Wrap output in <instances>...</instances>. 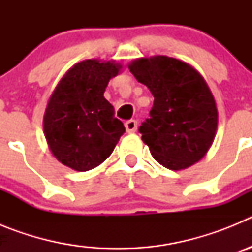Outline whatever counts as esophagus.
Listing matches in <instances>:
<instances>
[{
  "label": "esophagus",
  "mask_w": 252,
  "mask_h": 252,
  "mask_svg": "<svg viewBox=\"0 0 252 252\" xmlns=\"http://www.w3.org/2000/svg\"><path fill=\"white\" fill-rule=\"evenodd\" d=\"M125 127H126L127 132H135L137 130V122L135 120H130L125 124Z\"/></svg>",
  "instance_id": "34e87169"
}]
</instances>
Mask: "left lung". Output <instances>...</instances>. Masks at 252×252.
Here are the masks:
<instances>
[{"label": "left lung", "mask_w": 252, "mask_h": 252, "mask_svg": "<svg viewBox=\"0 0 252 252\" xmlns=\"http://www.w3.org/2000/svg\"><path fill=\"white\" fill-rule=\"evenodd\" d=\"M128 69L154 95L150 119L139 128L154 159L170 170L199 161L218 126L217 104L201 73L166 55L139 58Z\"/></svg>", "instance_id": "1"}]
</instances>
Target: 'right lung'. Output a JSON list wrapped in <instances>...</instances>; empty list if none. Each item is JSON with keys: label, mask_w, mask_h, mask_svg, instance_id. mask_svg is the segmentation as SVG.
<instances>
[{"label": "right lung", "mask_w": 252, "mask_h": 252, "mask_svg": "<svg viewBox=\"0 0 252 252\" xmlns=\"http://www.w3.org/2000/svg\"><path fill=\"white\" fill-rule=\"evenodd\" d=\"M121 69L116 60L87 59L74 64L58 82L43 126L49 150L63 165L87 171L112 154L125 126L103 93Z\"/></svg>", "instance_id": "1"}]
</instances>
